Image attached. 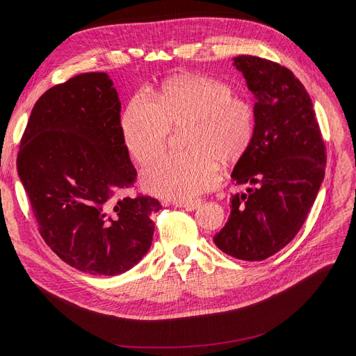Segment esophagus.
Here are the masks:
<instances>
[{
	"instance_id": "34e87169",
	"label": "esophagus",
	"mask_w": 356,
	"mask_h": 356,
	"mask_svg": "<svg viewBox=\"0 0 356 356\" xmlns=\"http://www.w3.org/2000/svg\"><path fill=\"white\" fill-rule=\"evenodd\" d=\"M172 204H173V207H176V208H184V209H189V211H192V209H195V208L197 207V200H192V202L175 200Z\"/></svg>"
}]
</instances>
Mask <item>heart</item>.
I'll return each instance as SVG.
<instances>
[{"mask_svg": "<svg viewBox=\"0 0 356 356\" xmlns=\"http://www.w3.org/2000/svg\"><path fill=\"white\" fill-rule=\"evenodd\" d=\"M172 128L189 153L167 156L143 173V188L160 197L192 200L218 184V160L236 161L254 138L255 109L229 83L189 74L168 81L152 95H136L121 118L124 144L140 165L157 160Z\"/></svg>", "mask_w": 356, "mask_h": 356, "instance_id": "1", "label": "heart"}]
</instances>
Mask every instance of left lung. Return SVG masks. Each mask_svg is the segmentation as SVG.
<instances>
[{
  "instance_id": "8db88e82",
  "label": "left lung",
  "mask_w": 356,
  "mask_h": 356,
  "mask_svg": "<svg viewBox=\"0 0 356 356\" xmlns=\"http://www.w3.org/2000/svg\"><path fill=\"white\" fill-rule=\"evenodd\" d=\"M255 98L251 145L234 167L236 184H252L231 197L228 222L216 247L245 261H263L303 227L325 177L326 147L307 90L291 70L242 54L234 58Z\"/></svg>"
}]
</instances>
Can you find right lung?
Listing matches in <instances>:
<instances>
[{
	"label": "right lung",
	"mask_w": 356,
	"mask_h": 356,
	"mask_svg": "<svg viewBox=\"0 0 356 356\" xmlns=\"http://www.w3.org/2000/svg\"><path fill=\"white\" fill-rule=\"evenodd\" d=\"M17 172L46 244L93 275L133 268L152 247V196H124L137 170L121 131V102L104 72L82 73L35 102Z\"/></svg>",
	"instance_id": "add662e5"
}]
</instances>
